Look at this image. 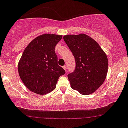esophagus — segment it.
<instances>
[{"instance_id": "esophagus-1", "label": "esophagus", "mask_w": 128, "mask_h": 128, "mask_svg": "<svg viewBox=\"0 0 128 128\" xmlns=\"http://www.w3.org/2000/svg\"><path fill=\"white\" fill-rule=\"evenodd\" d=\"M62 68H64V70H65L66 71L67 70V66H63Z\"/></svg>"}]
</instances>
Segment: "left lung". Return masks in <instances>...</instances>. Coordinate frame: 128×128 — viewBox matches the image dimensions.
<instances>
[{
  "instance_id": "obj_1",
  "label": "left lung",
  "mask_w": 128,
  "mask_h": 128,
  "mask_svg": "<svg viewBox=\"0 0 128 128\" xmlns=\"http://www.w3.org/2000/svg\"><path fill=\"white\" fill-rule=\"evenodd\" d=\"M63 38L76 62L75 70L68 76L71 88L83 95L95 92L107 76V55L93 38L84 34L66 35Z\"/></svg>"
}]
</instances>
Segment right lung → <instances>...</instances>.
<instances>
[{
    "label": "right lung",
    "instance_id": "add662e5",
    "mask_svg": "<svg viewBox=\"0 0 128 128\" xmlns=\"http://www.w3.org/2000/svg\"><path fill=\"white\" fill-rule=\"evenodd\" d=\"M62 36L45 34L29 43L19 60L18 69L21 80L32 92L46 94L56 88L65 70L58 64L54 52Z\"/></svg>",
    "mask_w": 128,
    "mask_h": 128
}]
</instances>
